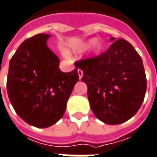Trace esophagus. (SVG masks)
I'll return each mask as SVG.
<instances>
[{"label": "esophagus", "instance_id": "1", "mask_svg": "<svg viewBox=\"0 0 157 157\" xmlns=\"http://www.w3.org/2000/svg\"><path fill=\"white\" fill-rule=\"evenodd\" d=\"M78 75H79V78L81 79L82 77V75H83V72H82V69H78Z\"/></svg>", "mask_w": 157, "mask_h": 157}]
</instances>
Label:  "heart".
Here are the masks:
<instances>
[{
  "mask_svg": "<svg viewBox=\"0 0 157 157\" xmlns=\"http://www.w3.org/2000/svg\"><path fill=\"white\" fill-rule=\"evenodd\" d=\"M97 39L96 38H92V39H90L89 41L85 42V43H82V44H79L77 46H75L74 48V51H77V52H82V51L87 50L88 48H90V46H93L96 42H97ZM101 49V44L100 43H97L95 45V51H99Z\"/></svg>",
  "mask_w": 157,
  "mask_h": 157,
  "instance_id": "heart-1",
  "label": "heart"
}]
</instances>
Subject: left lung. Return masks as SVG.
<instances>
[{"label": "left lung", "mask_w": 157, "mask_h": 157, "mask_svg": "<svg viewBox=\"0 0 157 157\" xmlns=\"http://www.w3.org/2000/svg\"><path fill=\"white\" fill-rule=\"evenodd\" d=\"M113 42L103 54L75 63L82 70L93 114L106 124H120L141 106L147 79L140 56L124 39Z\"/></svg>", "instance_id": "1"}]
</instances>
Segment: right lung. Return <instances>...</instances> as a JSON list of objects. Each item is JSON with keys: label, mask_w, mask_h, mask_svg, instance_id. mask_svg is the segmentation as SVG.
<instances>
[{"label": "right lung", "mask_w": 157, "mask_h": 157, "mask_svg": "<svg viewBox=\"0 0 157 157\" xmlns=\"http://www.w3.org/2000/svg\"><path fill=\"white\" fill-rule=\"evenodd\" d=\"M50 34L24 41L10 61L7 91L16 113L28 124L47 128L62 118L78 82L77 68L59 69V59L47 45Z\"/></svg>", "instance_id": "right-lung-1"}]
</instances>
